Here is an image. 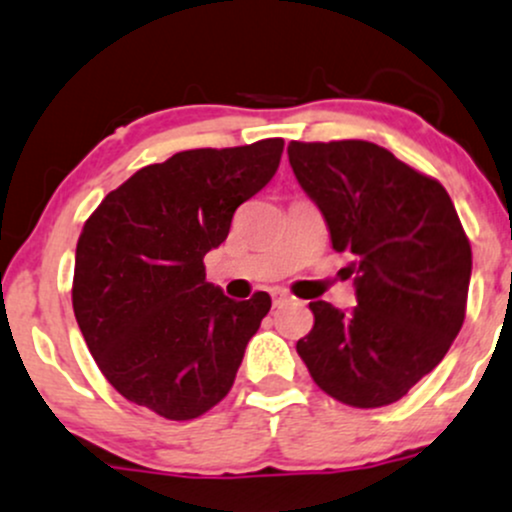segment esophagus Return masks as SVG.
<instances>
[{
    "mask_svg": "<svg viewBox=\"0 0 512 512\" xmlns=\"http://www.w3.org/2000/svg\"><path fill=\"white\" fill-rule=\"evenodd\" d=\"M272 301H274V306H284V303H289L291 301V296L286 294V291H272Z\"/></svg>",
    "mask_w": 512,
    "mask_h": 512,
    "instance_id": "1",
    "label": "esophagus"
}]
</instances>
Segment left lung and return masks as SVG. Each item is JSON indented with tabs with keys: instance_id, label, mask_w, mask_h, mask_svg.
Wrapping results in <instances>:
<instances>
[{
	"instance_id": "left-lung-1",
	"label": "left lung",
	"mask_w": 512,
	"mask_h": 512,
	"mask_svg": "<svg viewBox=\"0 0 512 512\" xmlns=\"http://www.w3.org/2000/svg\"><path fill=\"white\" fill-rule=\"evenodd\" d=\"M301 189L352 257L357 306L313 301L296 342L313 381L335 401L381 408L447 355L466 313L471 245L437 179L367 140L289 143Z\"/></svg>"
}]
</instances>
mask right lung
Masks as SVG:
<instances>
[{
	"label": "right lung",
	"instance_id": "1",
	"mask_svg": "<svg viewBox=\"0 0 512 512\" xmlns=\"http://www.w3.org/2000/svg\"><path fill=\"white\" fill-rule=\"evenodd\" d=\"M282 150V138L184 150L138 170L84 223L72 308L101 374L131 403L192 420L226 398L272 299H228L206 282L204 255Z\"/></svg>",
	"mask_w": 512,
	"mask_h": 512
}]
</instances>
